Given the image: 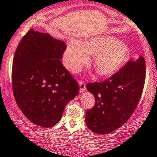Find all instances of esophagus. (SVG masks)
<instances>
[{
  "instance_id": "esophagus-1",
  "label": "esophagus",
  "mask_w": 157,
  "mask_h": 157,
  "mask_svg": "<svg viewBox=\"0 0 157 157\" xmlns=\"http://www.w3.org/2000/svg\"><path fill=\"white\" fill-rule=\"evenodd\" d=\"M79 85H80V92H83V91L86 90V84H85L84 82L81 81V80H79L78 81Z\"/></svg>"
}]
</instances>
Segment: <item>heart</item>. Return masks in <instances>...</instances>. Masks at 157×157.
I'll use <instances>...</instances> for the list:
<instances>
[{
	"label": "heart",
	"mask_w": 157,
	"mask_h": 157,
	"mask_svg": "<svg viewBox=\"0 0 157 157\" xmlns=\"http://www.w3.org/2000/svg\"><path fill=\"white\" fill-rule=\"evenodd\" d=\"M94 55V67L101 76H112L119 71L129 55L127 44L109 36H93L83 42L72 39L63 54L65 66L72 72H78Z\"/></svg>",
	"instance_id": "1"
}]
</instances>
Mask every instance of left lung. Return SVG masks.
<instances>
[{"label":"left lung","mask_w":157,"mask_h":157,"mask_svg":"<svg viewBox=\"0 0 157 157\" xmlns=\"http://www.w3.org/2000/svg\"><path fill=\"white\" fill-rule=\"evenodd\" d=\"M146 65L140 56L103 82L87 83L95 97V105L86 113V126L97 134H106L124 125L140 101L144 83Z\"/></svg>","instance_id":"obj_1"}]
</instances>
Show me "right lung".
Listing matches in <instances>:
<instances>
[{"instance_id": "add662e5", "label": "right lung", "mask_w": 157, "mask_h": 157, "mask_svg": "<svg viewBox=\"0 0 157 157\" xmlns=\"http://www.w3.org/2000/svg\"><path fill=\"white\" fill-rule=\"evenodd\" d=\"M65 49L63 41L32 28L15 51L13 96L24 116L40 127L56 125L67 103L80 90L77 82L60 61Z\"/></svg>"}]
</instances>
